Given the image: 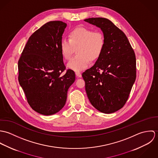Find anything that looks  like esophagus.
<instances>
[{"label": "esophagus", "instance_id": "1", "mask_svg": "<svg viewBox=\"0 0 158 158\" xmlns=\"http://www.w3.org/2000/svg\"><path fill=\"white\" fill-rule=\"evenodd\" d=\"M75 74H76V75H77L78 77H81V73L80 72H75Z\"/></svg>", "mask_w": 158, "mask_h": 158}]
</instances>
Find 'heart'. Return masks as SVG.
<instances>
[{
  "instance_id": "heart-1",
  "label": "heart",
  "mask_w": 158,
  "mask_h": 158,
  "mask_svg": "<svg viewBox=\"0 0 158 158\" xmlns=\"http://www.w3.org/2000/svg\"><path fill=\"white\" fill-rule=\"evenodd\" d=\"M105 45V39L102 32L79 27L70 32L69 39L61 40L60 48L66 60L71 58L77 48V54L68 63V67L79 72L87 68L90 61H95L100 56Z\"/></svg>"
}]
</instances>
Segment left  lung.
I'll return each instance as SVG.
<instances>
[{
	"label": "left lung",
	"instance_id": "left-lung-1",
	"mask_svg": "<svg viewBox=\"0 0 158 158\" xmlns=\"http://www.w3.org/2000/svg\"><path fill=\"white\" fill-rule=\"evenodd\" d=\"M85 21L100 28L105 39L100 56L82 74L86 92L97 110L114 113L125 105L135 81V53L125 34L110 20L92 18Z\"/></svg>",
	"mask_w": 158,
	"mask_h": 158
}]
</instances>
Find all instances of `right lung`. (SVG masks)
Instances as JSON below:
<instances>
[{
    "label": "right lung",
    "instance_id": "obj_1",
    "mask_svg": "<svg viewBox=\"0 0 158 158\" xmlns=\"http://www.w3.org/2000/svg\"><path fill=\"white\" fill-rule=\"evenodd\" d=\"M67 24L47 23L29 38L18 61V80L30 107L50 115L65 105L68 89L75 79V72L66 66L60 43Z\"/></svg>",
    "mask_w": 158,
    "mask_h": 158
}]
</instances>
